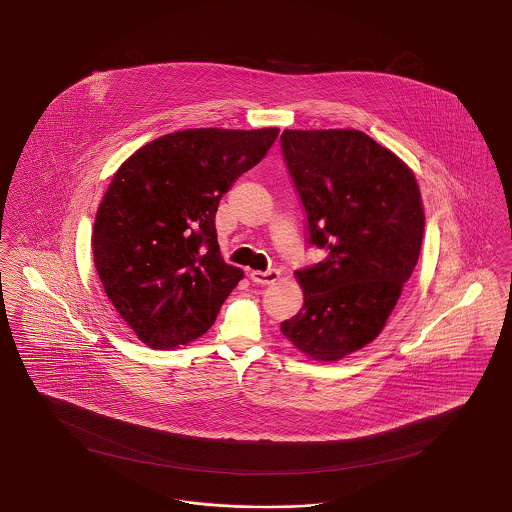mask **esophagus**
<instances>
[{
    "label": "esophagus",
    "instance_id": "1",
    "mask_svg": "<svg viewBox=\"0 0 512 512\" xmlns=\"http://www.w3.org/2000/svg\"><path fill=\"white\" fill-rule=\"evenodd\" d=\"M249 276H251L253 282L259 283V285H270V283H274L280 278V272L274 270V268H270V270H265V272L255 270V272H251Z\"/></svg>",
    "mask_w": 512,
    "mask_h": 512
}]
</instances>
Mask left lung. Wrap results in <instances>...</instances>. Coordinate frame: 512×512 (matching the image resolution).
<instances>
[{"instance_id":"1","label":"left lung","mask_w":512,"mask_h":512,"mask_svg":"<svg viewBox=\"0 0 512 512\" xmlns=\"http://www.w3.org/2000/svg\"><path fill=\"white\" fill-rule=\"evenodd\" d=\"M306 212V244L327 257L297 270L304 304L282 335L318 361L369 344L420 257L422 198L405 162L359 130H283Z\"/></svg>"}]
</instances>
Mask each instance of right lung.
<instances>
[{
  "label": "right lung",
  "mask_w": 512,
  "mask_h": 512,
  "mask_svg": "<svg viewBox=\"0 0 512 512\" xmlns=\"http://www.w3.org/2000/svg\"><path fill=\"white\" fill-rule=\"evenodd\" d=\"M278 132L166 134L111 179L92 230L94 265L115 310L147 346L168 350L204 335L242 280V270L221 259L215 213Z\"/></svg>",
  "instance_id": "obj_1"
}]
</instances>
